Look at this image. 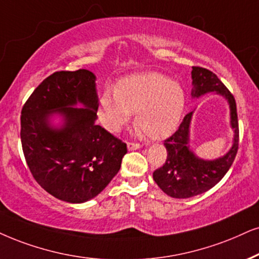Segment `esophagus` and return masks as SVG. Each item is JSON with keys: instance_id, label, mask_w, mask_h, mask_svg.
Segmentation results:
<instances>
[{"instance_id": "1", "label": "esophagus", "mask_w": 259, "mask_h": 259, "mask_svg": "<svg viewBox=\"0 0 259 259\" xmlns=\"http://www.w3.org/2000/svg\"><path fill=\"white\" fill-rule=\"evenodd\" d=\"M141 148V145L137 142H129L127 143V149L129 150H136V149H140Z\"/></svg>"}]
</instances>
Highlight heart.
Masks as SVG:
<instances>
[{
    "label": "heart",
    "mask_w": 259,
    "mask_h": 259,
    "mask_svg": "<svg viewBox=\"0 0 259 259\" xmlns=\"http://www.w3.org/2000/svg\"><path fill=\"white\" fill-rule=\"evenodd\" d=\"M185 105L182 87L160 73L123 77L116 92L100 98L99 116L110 132H119L135 112V124L150 139L168 136L178 125Z\"/></svg>",
    "instance_id": "heart-1"
}]
</instances>
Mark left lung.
Here are the masks:
<instances>
[{"label":"left lung","instance_id":"left-lung-1","mask_svg":"<svg viewBox=\"0 0 259 259\" xmlns=\"http://www.w3.org/2000/svg\"><path fill=\"white\" fill-rule=\"evenodd\" d=\"M192 97L208 92L221 94L231 107V124L234 129V142L230 152L217 160L199 159L189 148V126L192 112L186 114L178 130L165 140L167 159L161 167L153 172V179L166 195L175 198H189L208 191L224 178L233 163L239 147V123L237 104L233 94L212 71L192 67Z\"/></svg>","mask_w":259,"mask_h":259}]
</instances>
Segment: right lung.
<instances>
[{
	"instance_id": "1",
	"label": "right lung",
	"mask_w": 259,
	"mask_h": 259,
	"mask_svg": "<svg viewBox=\"0 0 259 259\" xmlns=\"http://www.w3.org/2000/svg\"><path fill=\"white\" fill-rule=\"evenodd\" d=\"M81 102L83 109L71 106ZM99 107L96 75L86 69L51 74L21 110V145L35 182L62 201L82 203L112 181L127 152L126 143L97 125ZM61 113L65 124L51 128L48 118Z\"/></svg>"
}]
</instances>
